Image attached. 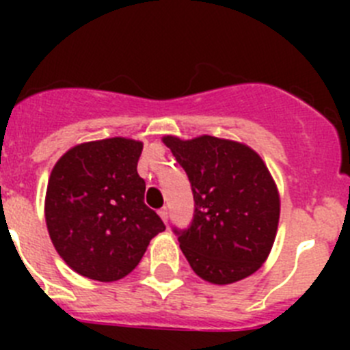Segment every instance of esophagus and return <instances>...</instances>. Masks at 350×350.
Here are the masks:
<instances>
[{"instance_id": "esophagus-1", "label": "esophagus", "mask_w": 350, "mask_h": 350, "mask_svg": "<svg viewBox=\"0 0 350 350\" xmlns=\"http://www.w3.org/2000/svg\"><path fill=\"white\" fill-rule=\"evenodd\" d=\"M159 217L163 219V221L165 222H168V208H166V206H163V208H159Z\"/></svg>"}]
</instances>
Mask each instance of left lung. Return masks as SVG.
Here are the masks:
<instances>
[{"label":"left lung","instance_id":"left-lung-1","mask_svg":"<svg viewBox=\"0 0 350 350\" xmlns=\"http://www.w3.org/2000/svg\"><path fill=\"white\" fill-rule=\"evenodd\" d=\"M187 173L193 221L173 228L194 273L233 284L259 270L273 245L280 202L270 172L247 145L215 137H165Z\"/></svg>","mask_w":350,"mask_h":350}]
</instances>
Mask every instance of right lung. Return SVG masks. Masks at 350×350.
<instances>
[{
    "label": "right lung",
    "mask_w": 350,
    "mask_h": 350,
    "mask_svg": "<svg viewBox=\"0 0 350 350\" xmlns=\"http://www.w3.org/2000/svg\"><path fill=\"white\" fill-rule=\"evenodd\" d=\"M142 142L107 138L70 148L51 173L45 221L55 250L77 273L112 282L133 271L165 231L144 203Z\"/></svg>",
    "instance_id": "obj_1"
}]
</instances>
